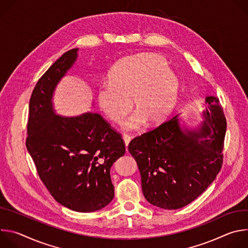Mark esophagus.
<instances>
[{"mask_svg":"<svg viewBox=\"0 0 248 248\" xmlns=\"http://www.w3.org/2000/svg\"><path fill=\"white\" fill-rule=\"evenodd\" d=\"M123 138H124V141L125 147L127 148V146H128V144H129V142H130V140H131L132 136H131V135H129V134H124Z\"/></svg>","mask_w":248,"mask_h":248,"instance_id":"obj_1","label":"esophagus"}]
</instances>
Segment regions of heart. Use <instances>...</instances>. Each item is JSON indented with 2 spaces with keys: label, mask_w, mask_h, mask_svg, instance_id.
I'll list each match as a JSON object with an SVG mask.
<instances>
[{
  "label": "heart",
  "mask_w": 248,
  "mask_h": 248,
  "mask_svg": "<svg viewBox=\"0 0 248 248\" xmlns=\"http://www.w3.org/2000/svg\"><path fill=\"white\" fill-rule=\"evenodd\" d=\"M165 59L141 54L119 62L97 90L101 111L112 122L121 124L131 112L134 99L138 110L124 124L137 129L146 121L157 124L169 116L178 100L180 80L169 68Z\"/></svg>",
  "instance_id": "1"
}]
</instances>
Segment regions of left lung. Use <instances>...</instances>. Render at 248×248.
Returning a JSON list of instances; mask_svg holds the SVG:
<instances>
[{"label":"left lung","mask_w":248,"mask_h":248,"mask_svg":"<svg viewBox=\"0 0 248 248\" xmlns=\"http://www.w3.org/2000/svg\"><path fill=\"white\" fill-rule=\"evenodd\" d=\"M205 102V121L198 130L183 131L175 116L130 141L128 151L137 163L144 197L152 205L183 208L219 173L227 121L219 98L207 97Z\"/></svg>","instance_id":"left-lung-1"}]
</instances>
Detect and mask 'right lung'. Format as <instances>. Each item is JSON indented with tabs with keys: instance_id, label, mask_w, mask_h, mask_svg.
Masks as SVG:
<instances>
[{
	"instance_id": "add662e5",
	"label": "right lung",
	"mask_w": 248,
	"mask_h": 248,
	"mask_svg": "<svg viewBox=\"0 0 248 248\" xmlns=\"http://www.w3.org/2000/svg\"><path fill=\"white\" fill-rule=\"evenodd\" d=\"M77 58L78 49L65 52L35 85L26 148L56 201L74 211L93 212L114 198L110 169L124 155L125 146L121 133L97 113L74 118L55 114V87Z\"/></svg>"
}]
</instances>
